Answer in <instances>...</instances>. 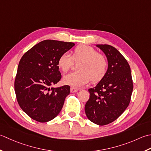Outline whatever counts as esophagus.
Instances as JSON below:
<instances>
[{
	"instance_id": "obj_1",
	"label": "esophagus",
	"mask_w": 151,
	"mask_h": 151,
	"mask_svg": "<svg viewBox=\"0 0 151 151\" xmlns=\"http://www.w3.org/2000/svg\"><path fill=\"white\" fill-rule=\"evenodd\" d=\"M79 88L76 87H70V92L71 93H76L77 91H78Z\"/></svg>"
}]
</instances>
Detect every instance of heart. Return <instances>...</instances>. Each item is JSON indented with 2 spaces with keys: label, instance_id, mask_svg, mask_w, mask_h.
<instances>
[{
  "label": "heart",
  "instance_id": "1",
  "mask_svg": "<svg viewBox=\"0 0 151 151\" xmlns=\"http://www.w3.org/2000/svg\"><path fill=\"white\" fill-rule=\"evenodd\" d=\"M75 62H79L77 68L79 71L64 76V84L79 87L87 84L91 79L96 82L102 79L107 70V61L102 54L98 53L94 48L87 45H79L73 51L72 56L68 52L60 55L57 66L61 71L67 72Z\"/></svg>",
  "mask_w": 151,
  "mask_h": 151
}]
</instances>
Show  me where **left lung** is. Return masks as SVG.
<instances>
[{"instance_id":"1","label":"left lung","mask_w":151,"mask_h":151,"mask_svg":"<svg viewBox=\"0 0 151 151\" xmlns=\"http://www.w3.org/2000/svg\"><path fill=\"white\" fill-rule=\"evenodd\" d=\"M108 61V68L96 87L88 89L90 97L85 106L87 118L98 125L113 122L130 104L133 91L131 70L126 58L116 48L96 45Z\"/></svg>"}]
</instances>
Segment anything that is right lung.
<instances>
[{
    "label": "right lung",
    "mask_w": 151,
    "mask_h": 151,
    "mask_svg": "<svg viewBox=\"0 0 151 151\" xmlns=\"http://www.w3.org/2000/svg\"><path fill=\"white\" fill-rule=\"evenodd\" d=\"M75 44L46 40L30 49L21 57L14 88L17 102L33 120L46 122L53 119L63 108L70 94V86L50 88L60 81L57 60Z\"/></svg>",
    "instance_id": "right-lung-1"
}]
</instances>
